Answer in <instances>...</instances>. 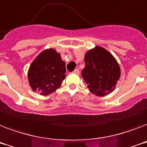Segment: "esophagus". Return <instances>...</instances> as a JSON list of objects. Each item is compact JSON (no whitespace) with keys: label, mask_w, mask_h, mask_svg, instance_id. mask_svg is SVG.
<instances>
[{"label":"esophagus","mask_w":147,"mask_h":147,"mask_svg":"<svg viewBox=\"0 0 147 147\" xmlns=\"http://www.w3.org/2000/svg\"><path fill=\"white\" fill-rule=\"evenodd\" d=\"M74 74H80V71L78 69H75V70H74Z\"/></svg>","instance_id":"esophagus-1"}]
</instances>
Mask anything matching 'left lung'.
Wrapping results in <instances>:
<instances>
[{"mask_svg": "<svg viewBox=\"0 0 147 147\" xmlns=\"http://www.w3.org/2000/svg\"><path fill=\"white\" fill-rule=\"evenodd\" d=\"M84 62L82 77L90 92L97 96L113 92L121 77V68L115 57L105 49L96 45L86 52Z\"/></svg>", "mask_w": 147, "mask_h": 147, "instance_id": "left-lung-1", "label": "left lung"}]
</instances>
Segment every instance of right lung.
I'll return each instance as SVG.
<instances>
[{"label": "right lung", "mask_w": 147, "mask_h": 147, "mask_svg": "<svg viewBox=\"0 0 147 147\" xmlns=\"http://www.w3.org/2000/svg\"><path fill=\"white\" fill-rule=\"evenodd\" d=\"M66 64L54 49H45L32 62L28 70V81L33 91L42 96L55 92L65 79Z\"/></svg>", "instance_id": "add662e5"}]
</instances>
